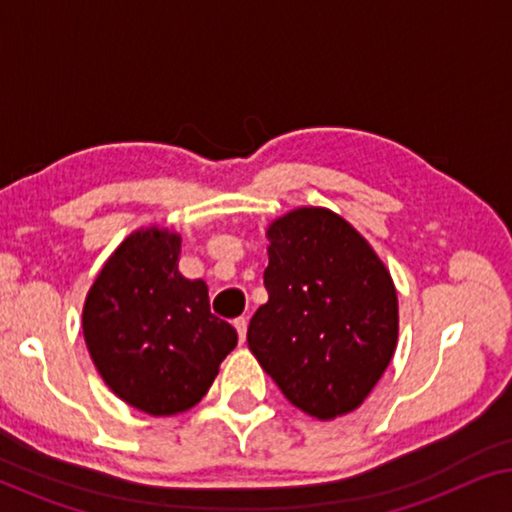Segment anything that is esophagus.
Masks as SVG:
<instances>
[{
    "instance_id": "34e87169",
    "label": "esophagus",
    "mask_w": 512,
    "mask_h": 512,
    "mask_svg": "<svg viewBox=\"0 0 512 512\" xmlns=\"http://www.w3.org/2000/svg\"><path fill=\"white\" fill-rule=\"evenodd\" d=\"M233 326H235V331H237V335H240V342H244V340H247V319H244V317H240V319H235L233 321Z\"/></svg>"
}]
</instances>
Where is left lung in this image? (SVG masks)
Returning <instances> with one entry per match:
<instances>
[{
  "instance_id": "left-lung-1",
  "label": "left lung",
  "mask_w": 512,
  "mask_h": 512,
  "mask_svg": "<svg viewBox=\"0 0 512 512\" xmlns=\"http://www.w3.org/2000/svg\"><path fill=\"white\" fill-rule=\"evenodd\" d=\"M265 235L268 303L249 321L251 354L305 415H349L394 359V279L366 237L326 207L291 209Z\"/></svg>"
}]
</instances>
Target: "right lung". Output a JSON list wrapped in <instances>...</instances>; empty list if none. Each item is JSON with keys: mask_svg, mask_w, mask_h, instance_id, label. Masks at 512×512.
<instances>
[{"mask_svg": "<svg viewBox=\"0 0 512 512\" xmlns=\"http://www.w3.org/2000/svg\"><path fill=\"white\" fill-rule=\"evenodd\" d=\"M181 235L137 228L104 261L83 303V338L114 394L151 417L191 410L237 345L202 279L179 272Z\"/></svg>", "mask_w": 512, "mask_h": 512, "instance_id": "right-lung-1", "label": "right lung"}]
</instances>
